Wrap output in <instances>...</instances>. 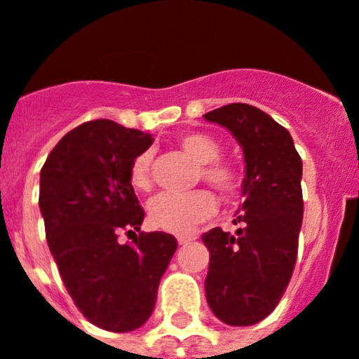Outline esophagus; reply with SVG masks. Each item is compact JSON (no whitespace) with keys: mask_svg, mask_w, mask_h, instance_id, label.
I'll use <instances>...</instances> for the list:
<instances>
[{"mask_svg":"<svg viewBox=\"0 0 359 359\" xmlns=\"http://www.w3.org/2000/svg\"><path fill=\"white\" fill-rule=\"evenodd\" d=\"M191 241H195V237H186V236H179L177 237V243L180 244V246H184V244H189Z\"/></svg>","mask_w":359,"mask_h":359,"instance_id":"34e87169","label":"esophagus"}]
</instances>
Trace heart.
Wrapping results in <instances>:
<instances>
[{"mask_svg": "<svg viewBox=\"0 0 359 359\" xmlns=\"http://www.w3.org/2000/svg\"><path fill=\"white\" fill-rule=\"evenodd\" d=\"M179 145L189 157L200 163L198 177L209 182L223 196H236L243 187V175L233 164L217 161L221 156L219 143L209 134L187 133L180 136ZM149 152L140 154L130 164L129 179L134 189L145 191L150 187ZM216 198L210 191L196 189L191 193L164 191L154 196L149 203V221L157 230L168 233H189L198 223L209 219L216 212Z\"/></svg>", "mask_w": 359, "mask_h": 359, "instance_id": "heart-1", "label": "heart"}]
</instances>
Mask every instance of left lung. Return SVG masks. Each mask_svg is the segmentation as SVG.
I'll use <instances>...</instances> for the list:
<instances>
[{
  "mask_svg": "<svg viewBox=\"0 0 359 359\" xmlns=\"http://www.w3.org/2000/svg\"><path fill=\"white\" fill-rule=\"evenodd\" d=\"M233 134L246 163L244 223L237 236L219 226L203 233L210 253L205 296L210 310L230 326L266 319L287 290L297 259L303 223V163L285 127L262 109L236 102L205 113Z\"/></svg>",
  "mask_w": 359,
  "mask_h": 359,
  "instance_id": "left-lung-1",
  "label": "left lung"
}]
</instances>
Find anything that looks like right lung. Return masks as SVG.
Listing matches in <instances>:
<instances>
[{
	"mask_svg": "<svg viewBox=\"0 0 359 359\" xmlns=\"http://www.w3.org/2000/svg\"><path fill=\"white\" fill-rule=\"evenodd\" d=\"M150 145V134L92 120L67 133L40 170L39 205L63 285L90 323L115 333L149 320L177 250L170 233L140 232L145 210L129 173ZM122 231L133 243H119Z\"/></svg>",
	"mask_w": 359,
	"mask_h": 359,
	"instance_id": "obj_1",
	"label": "right lung"
}]
</instances>
